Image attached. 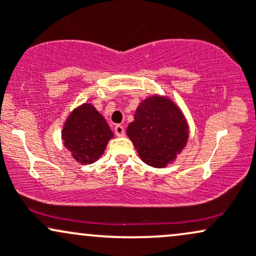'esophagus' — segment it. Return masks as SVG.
<instances>
[{"label": "esophagus", "mask_w": 256, "mask_h": 256, "mask_svg": "<svg viewBox=\"0 0 256 256\" xmlns=\"http://www.w3.org/2000/svg\"><path fill=\"white\" fill-rule=\"evenodd\" d=\"M114 131H116V134L118 137H122L125 134V128L122 125H116V128H114Z\"/></svg>", "instance_id": "1"}]
</instances>
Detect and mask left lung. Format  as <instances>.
<instances>
[{"instance_id":"left-lung-1","label":"left lung","mask_w":256,"mask_h":256,"mask_svg":"<svg viewBox=\"0 0 256 256\" xmlns=\"http://www.w3.org/2000/svg\"><path fill=\"white\" fill-rule=\"evenodd\" d=\"M126 134L146 165L165 167L186 144V120L170 98L152 96L140 102Z\"/></svg>"}]
</instances>
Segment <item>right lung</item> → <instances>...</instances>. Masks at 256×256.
<instances>
[{
  "instance_id": "obj_1",
  "label": "right lung",
  "mask_w": 256,
  "mask_h": 256,
  "mask_svg": "<svg viewBox=\"0 0 256 256\" xmlns=\"http://www.w3.org/2000/svg\"><path fill=\"white\" fill-rule=\"evenodd\" d=\"M113 136L106 119L89 104L76 108L62 128L64 146L82 165L98 160Z\"/></svg>"
}]
</instances>
